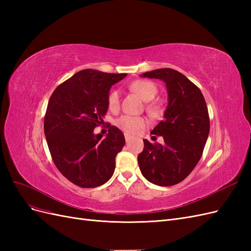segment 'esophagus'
<instances>
[{
  "instance_id": "34e87169",
  "label": "esophagus",
  "mask_w": 251,
  "mask_h": 251,
  "mask_svg": "<svg viewBox=\"0 0 251 251\" xmlns=\"http://www.w3.org/2000/svg\"><path fill=\"white\" fill-rule=\"evenodd\" d=\"M125 138H126V142H128V141L131 140L132 136H131V135H128V134H126V133H125Z\"/></svg>"
}]
</instances>
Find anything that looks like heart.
<instances>
[{"label":"heart","instance_id":"obj_1","mask_svg":"<svg viewBox=\"0 0 251 251\" xmlns=\"http://www.w3.org/2000/svg\"><path fill=\"white\" fill-rule=\"evenodd\" d=\"M131 90L137 93L143 100L149 101L147 104V110L156 114L159 111V104L155 101H150L154 100L158 89L153 81L147 79H138L131 83ZM120 107V94L118 90H112L108 95V108L110 111L115 112ZM115 125L121 131L126 134H135L148 125V120L143 117H135L130 115H124L116 119Z\"/></svg>","mask_w":251,"mask_h":251}]
</instances>
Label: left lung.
Listing matches in <instances>:
<instances>
[{
    "label": "left lung",
    "mask_w": 251,
    "mask_h": 251,
    "mask_svg": "<svg viewBox=\"0 0 251 251\" xmlns=\"http://www.w3.org/2000/svg\"><path fill=\"white\" fill-rule=\"evenodd\" d=\"M141 76L165 82L169 104L164 119L151 132L162 136L164 144L144 139V149L137 158L139 168L151 183L172 186L192 173L203 154L209 133L207 105L200 89L177 70L164 68Z\"/></svg>",
    "instance_id": "8db88e82"
}]
</instances>
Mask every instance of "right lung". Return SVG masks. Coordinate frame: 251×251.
Returning a JSON list of instances; mask_svg holds the SVG:
<instances>
[{
    "mask_svg": "<svg viewBox=\"0 0 251 251\" xmlns=\"http://www.w3.org/2000/svg\"><path fill=\"white\" fill-rule=\"evenodd\" d=\"M126 76L85 69L60 83L50 97L45 136L57 170L75 185L100 186L115 170L116 155L126 143L123 132L111 126L102 138L93 131L108 111L111 87Z\"/></svg>",
    "mask_w": 251,
    "mask_h": 251,
    "instance_id": "1",
    "label": "right lung"
}]
</instances>
